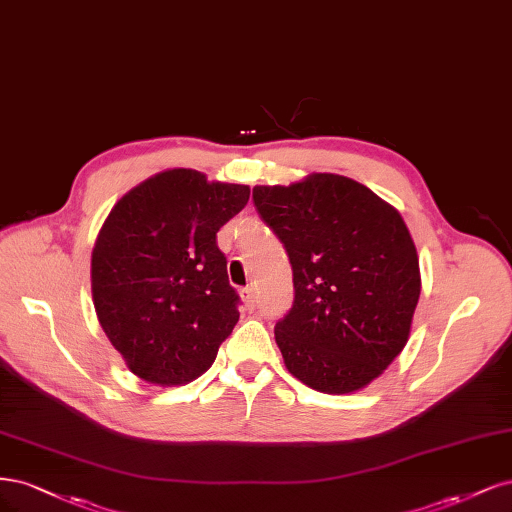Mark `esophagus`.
<instances>
[{
    "label": "esophagus",
    "instance_id": "obj_1",
    "mask_svg": "<svg viewBox=\"0 0 512 512\" xmlns=\"http://www.w3.org/2000/svg\"><path fill=\"white\" fill-rule=\"evenodd\" d=\"M240 295H242V302L246 304V308H255L257 306V295H255L253 287H244L240 291Z\"/></svg>",
    "mask_w": 512,
    "mask_h": 512
}]
</instances>
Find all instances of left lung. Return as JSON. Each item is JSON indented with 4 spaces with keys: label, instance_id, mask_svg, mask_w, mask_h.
<instances>
[{
    "label": "left lung",
    "instance_id": "1",
    "mask_svg": "<svg viewBox=\"0 0 512 512\" xmlns=\"http://www.w3.org/2000/svg\"><path fill=\"white\" fill-rule=\"evenodd\" d=\"M253 204L293 270V306L274 327L287 370L323 393L366 387L402 353L421 293L400 212L340 174L259 185Z\"/></svg>",
    "mask_w": 512,
    "mask_h": 512
}]
</instances>
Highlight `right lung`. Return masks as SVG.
I'll use <instances>...</instances> for the list:
<instances>
[{
  "instance_id": "right-lung-1",
  "label": "right lung",
  "mask_w": 512,
  "mask_h": 512,
  "mask_svg": "<svg viewBox=\"0 0 512 512\" xmlns=\"http://www.w3.org/2000/svg\"><path fill=\"white\" fill-rule=\"evenodd\" d=\"M251 189L208 183L187 168L159 172L114 204L91 255L97 319L127 368L174 387L202 376L238 323L217 232Z\"/></svg>"
}]
</instances>
